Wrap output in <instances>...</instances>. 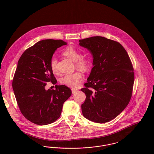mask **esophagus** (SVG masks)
Segmentation results:
<instances>
[{
    "mask_svg": "<svg viewBox=\"0 0 154 154\" xmlns=\"http://www.w3.org/2000/svg\"><path fill=\"white\" fill-rule=\"evenodd\" d=\"M77 91H78L76 90V89H72V94H75Z\"/></svg>",
    "mask_w": 154,
    "mask_h": 154,
    "instance_id": "obj_1",
    "label": "esophagus"
}]
</instances>
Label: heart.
I'll list each match as a JSON object with an SVG mask.
<instances>
[{
    "label": "heart",
    "mask_w": 154,
    "mask_h": 154,
    "mask_svg": "<svg viewBox=\"0 0 154 154\" xmlns=\"http://www.w3.org/2000/svg\"><path fill=\"white\" fill-rule=\"evenodd\" d=\"M62 55L67 57L73 62H75V67L82 71L86 72L89 69L91 66V60L87 56H81L79 50L75 48L69 46L66 47L63 51ZM50 66L51 71L54 73H57V60L56 58L53 57L50 62ZM83 79V76L81 73L79 72H74L73 73L66 75L60 79V83L69 88H78Z\"/></svg>",
    "instance_id": "b5f03b06"
}]
</instances>
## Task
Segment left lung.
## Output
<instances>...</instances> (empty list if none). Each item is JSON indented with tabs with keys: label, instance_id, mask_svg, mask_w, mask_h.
<instances>
[{
	"label": "left lung",
	"instance_id": "left-lung-1",
	"mask_svg": "<svg viewBox=\"0 0 154 154\" xmlns=\"http://www.w3.org/2000/svg\"><path fill=\"white\" fill-rule=\"evenodd\" d=\"M93 55L94 67L81 91L86 99L83 116L103 123L116 118L131 99L134 69L125 48L119 42L100 36L79 40Z\"/></svg>",
	"mask_w": 154,
	"mask_h": 154
}]
</instances>
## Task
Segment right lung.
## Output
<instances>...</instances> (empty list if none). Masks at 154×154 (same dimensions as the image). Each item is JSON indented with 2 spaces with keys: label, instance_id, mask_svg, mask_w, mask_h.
<instances>
[{
  "label": "right lung",
  "instance_id": "1",
  "mask_svg": "<svg viewBox=\"0 0 154 154\" xmlns=\"http://www.w3.org/2000/svg\"><path fill=\"white\" fill-rule=\"evenodd\" d=\"M62 40H44L27 48L20 58L12 80V88L23 116L38 125H46L60 116L64 102L72 91L65 85L45 89L47 82L57 80L50 62L57 48L66 45Z\"/></svg>",
  "mask_w": 154,
  "mask_h": 154
}]
</instances>
